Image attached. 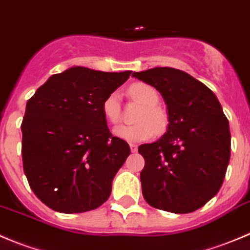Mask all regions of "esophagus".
<instances>
[{
	"mask_svg": "<svg viewBox=\"0 0 250 250\" xmlns=\"http://www.w3.org/2000/svg\"><path fill=\"white\" fill-rule=\"evenodd\" d=\"M129 147H130V150H132V153H136L137 149H138V147H137V145H133V143H130Z\"/></svg>",
	"mask_w": 250,
	"mask_h": 250,
	"instance_id": "esophagus-1",
	"label": "esophagus"
}]
</instances>
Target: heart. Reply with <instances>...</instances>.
<instances>
[{"instance_id":"heart-1","label":"heart","mask_w":250,"mask_h":250,"mask_svg":"<svg viewBox=\"0 0 250 250\" xmlns=\"http://www.w3.org/2000/svg\"><path fill=\"white\" fill-rule=\"evenodd\" d=\"M128 94L143 105L133 125H120L114 129V134L118 138L128 142H145L152 138L156 132L161 133L167 125V116L159 108V93L154 87L147 83H134L128 89ZM102 113L104 118L112 125H117L121 121L122 108L121 97L118 92H112L104 98L102 103Z\"/></svg>"}]
</instances>
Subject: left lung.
<instances>
[{"instance_id":"left-lung-1","label":"left lung","mask_w":250,"mask_h":250,"mask_svg":"<svg viewBox=\"0 0 250 250\" xmlns=\"http://www.w3.org/2000/svg\"><path fill=\"white\" fill-rule=\"evenodd\" d=\"M133 77L167 103V132L138 147L145 158L142 193L149 206L184 214L202 208L223 184L230 158L229 122L206 84L179 69L156 67Z\"/></svg>"}]
</instances>
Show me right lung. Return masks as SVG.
<instances>
[{
    "label": "right lung",
    "mask_w": 250,
    "mask_h": 250,
    "mask_svg": "<svg viewBox=\"0 0 250 250\" xmlns=\"http://www.w3.org/2000/svg\"><path fill=\"white\" fill-rule=\"evenodd\" d=\"M130 73L72 67L27 101L23 172L38 199L56 212H88L108 199L130 148L109 132L102 103Z\"/></svg>",
    "instance_id": "obj_1"
}]
</instances>
